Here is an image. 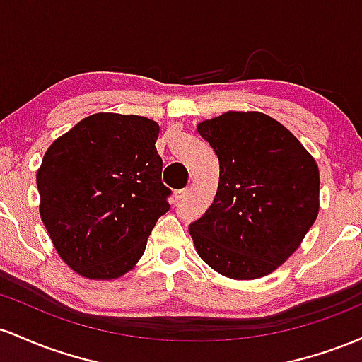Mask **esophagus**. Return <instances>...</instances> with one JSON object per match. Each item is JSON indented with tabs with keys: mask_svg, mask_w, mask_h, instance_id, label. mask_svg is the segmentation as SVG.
<instances>
[{
	"mask_svg": "<svg viewBox=\"0 0 362 362\" xmlns=\"http://www.w3.org/2000/svg\"><path fill=\"white\" fill-rule=\"evenodd\" d=\"M186 194H188V189H180V192L174 193V200L180 202V200H182V198L186 197Z\"/></svg>",
	"mask_w": 362,
	"mask_h": 362,
	"instance_id": "esophagus-1",
	"label": "esophagus"
}]
</instances>
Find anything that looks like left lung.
<instances>
[{"instance_id":"1","label":"left lung","mask_w":362,"mask_h":362,"mask_svg":"<svg viewBox=\"0 0 362 362\" xmlns=\"http://www.w3.org/2000/svg\"><path fill=\"white\" fill-rule=\"evenodd\" d=\"M217 153L218 188L189 224L203 262L229 279L265 277L298 250L320 210V170L286 127L229 111L197 127Z\"/></svg>"}]
</instances>
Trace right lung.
<instances>
[{
  "label": "right lung",
  "instance_id": "1",
  "mask_svg": "<svg viewBox=\"0 0 362 362\" xmlns=\"http://www.w3.org/2000/svg\"><path fill=\"white\" fill-rule=\"evenodd\" d=\"M159 124L97 112L51 144L37 170L40 218L73 272L124 275L144 255L170 189L162 185Z\"/></svg>",
  "mask_w": 362,
  "mask_h": 362
}]
</instances>
